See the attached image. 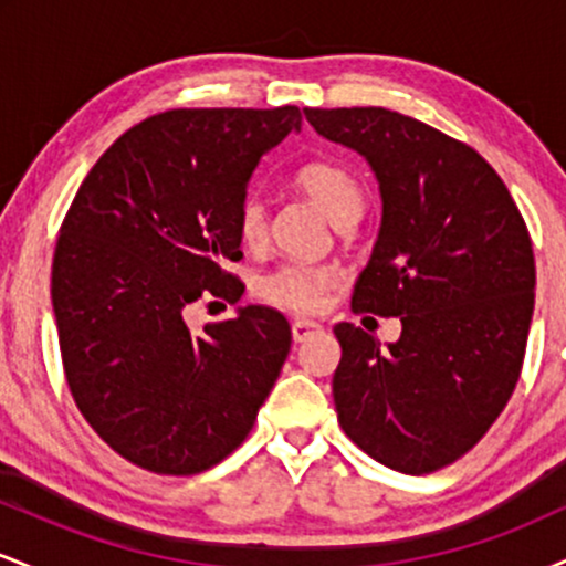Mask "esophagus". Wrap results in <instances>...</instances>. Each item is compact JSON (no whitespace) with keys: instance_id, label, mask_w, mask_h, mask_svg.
Segmentation results:
<instances>
[{"instance_id":"esophagus-1","label":"esophagus","mask_w":566,"mask_h":566,"mask_svg":"<svg viewBox=\"0 0 566 566\" xmlns=\"http://www.w3.org/2000/svg\"><path fill=\"white\" fill-rule=\"evenodd\" d=\"M319 329H322V324H316L311 319H295L292 322V340L303 343V340H308L311 335L319 333Z\"/></svg>"}]
</instances>
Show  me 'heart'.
Here are the masks:
<instances>
[{
  "label": "heart",
  "mask_w": 566,
  "mask_h": 566,
  "mask_svg": "<svg viewBox=\"0 0 566 566\" xmlns=\"http://www.w3.org/2000/svg\"><path fill=\"white\" fill-rule=\"evenodd\" d=\"M295 184L305 197L319 205V210L333 220V226H354L365 210V193L354 175L333 165V161H311L297 170ZM269 210L261 197H250L239 210V233L244 244H261L265 237ZM335 282V274L322 265H282L258 282V295L284 311L308 314L322 305L324 290Z\"/></svg>",
  "instance_id": "1"
}]
</instances>
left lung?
<instances>
[{
	"mask_svg": "<svg viewBox=\"0 0 566 566\" xmlns=\"http://www.w3.org/2000/svg\"><path fill=\"white\" fill-rule=\"evenodd\" d=\"M367 161L380 229L350 305L399 316L394 343L340 322L337 420L401 473L450 465L484 437L522 373L535 258L509 188L465 143L388 108H303Z\"/></svg>",
	"mask_w": 566,
	"mask_h": 566,
	"instance_id": "1",
	"label": "left lung"
}]
</instances>
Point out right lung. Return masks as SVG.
Masks as SVG:
<instances>
[{
  "mask_svg": "<svg viewBox=\"0 0 566 566\" xmlns=\"http://www.w3.org/2000/svg\"><path fill=\"white\" fill-rule=\"evenodd\" d=\"M282 108H175L95 161L53 258V314L76 407L97 437L154 473H199L242 444L290 354L269 305L191 333L193 301L233 297L239 210L271 148L301 133Z\"/></svg>",
  "mask_w": 566,
  "mask_h": 566,
  "instance_id": "1",
  "label": "right lung"
}]
</instances>
